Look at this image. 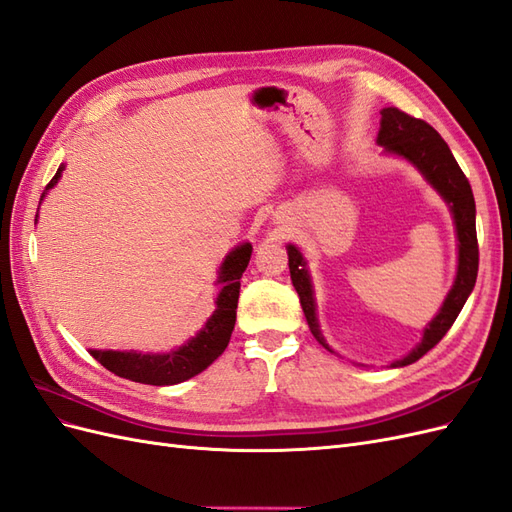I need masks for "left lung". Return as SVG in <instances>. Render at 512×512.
I'll list each match as a JSON object with an SVG mask.
<instances>
[{
  "instance_id": "1",
  "label": "left lung",
  "mask_w": 512,
  "mask_h": 512,
  "mask_svg": "<svg viewBox=\"0 0 512 512\" xmlns=\"http://www.w3.org/2000/svg\"><path fill=\"white\" fill-rule=\"evenodd\" d=\"M380 130L376 136V143L382 147V153L386 156H395L410 162L423 179L436 190L444 203L448 205V211L453 215L455 235H457V273L455 282L448 290L442 307L438 314L427 322L423 329V337L408 354L401 359L393 361L391 367H406L416 363L423 354H427L440 339L446 335V331L453 327L459 312L466 305L468 297L476 284L478 273V241H476V205L474 194L470 188V181L463 175L457 160L453 158L451 149L444 143V138L433 130L429 123L423 119H414L406 113H401L399 108H382L380 111ZM288 267H290V280L294 290L299 292L303 314L307 318L309 329H312L318 342L333 352V348L324 339L320 324H318V312H316V297L312 277L307 271V262L297 245L288 243Z\"/></svg>"
}]
</instances>
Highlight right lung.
<instances>
[{
	"mask_svg": "<svg viewBox=\"0 0 512 512\" xmlns=\"http://www.w3.org/2000/svg\"><path fill=\"white\" fill-rule=\"evenodd\" d=\"M66 164L57 168L55 177L46 185L40 203L53 190L64 173ZM252 258V243H239L224 256L218 269V297L215 309L194 337L168 352H136V350H94L89 354L115 376L141 384L168 386L179 384L205 371L226 350L237 320V301L241 275Z\"/></svg>",
	"mask_w": 512,
	"mask_h": 512,
	"instance_id": "add662e5",
	"label": "right lung"
}]
</instances>
